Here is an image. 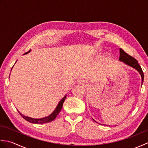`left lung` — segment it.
Instances as JSON below:
<instances>
[{
    "instance_id": "left-lung-1",
    "label": "left lung",
    "mask_w": 148,
    "mask_h": 148,
    "mask_svg": "<svg viewBox=\"0 0 148 148\" xmlns=\"http://www.w3.org/2000/svg\"><path fill=\"white\" fill-rule=\"evenodd\" d=\"M119 60L120 61L123 62L125 64L130 65V67H132L134 69H136V70L139 72L140 76H141V77H142V84H143V81H144V73H143L142 69H141V67H140V65L138 64V62L137 60L135 59L132 56L127 54V53H125L123 50L121 48L119 49Z\"/></svg>"
}]
</instances>
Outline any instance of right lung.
Returning a JSON list of instances; mask_svg holds the SVG:
<instances>
[{
  "instance_id": "right-lung-1",
  "label": "right lung",
  "mask_w": 148,
  "mask_h": 148,
  "mask_svg": "<svg viewBox=\"0 0 148 148\" xmlns=\"http://www.w3.org/2000/svg\"><path fill=\"white\" fill-rule=\"evenodd\" d=\"M29 52H30V51L25 53V54H26V53H29ZM66 96H67V95H65L64 97V98H63L60 100V102H59V103L58 104L57 107H56V108L55 109V111H53L49 116H47V117L43 118H40V119H35V118H32L28 117V116H25L23 114H21L20 112H19V113H20V115L22 116V117H23V118H24L27 121H29L30 123H32L43 124V123H48V122H50V121H52L53 120H54V119L56 118V116H57V115L59 114V112H60L61 109L62 108L63 103H64V100H65Z\"/></svg>"
}]
</instances>
